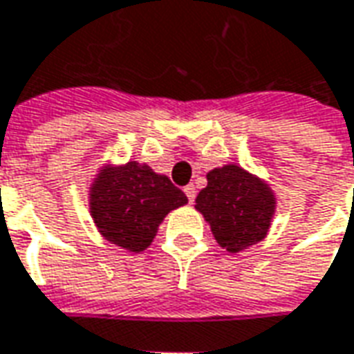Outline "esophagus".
<instances>
[{
    "instance_id": "34e87169",
    "label": "esophagus",
    "mask_w": 354,
    "mask_h": 354,
    "mask_svg": "<svg viewBox=\"0 0 354 354\" xmlns=\"http://www.w3.org/2000/svg\"><path fill=\"white\" fill-rule=\"evenodd\" d=\"M184 194L187 195V201H189V203H194V201H195V194H197V192H195L194 185H185V187H184Z\"/></svg>"
}]
</instances>
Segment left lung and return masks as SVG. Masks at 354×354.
<instances>
[{"mask_svg": "<svg viewBox=\"0 0 354 354\" xmlns=\"http://www.w3.org/2000/svg\"><path fill=\"white\" fill-rule=\"evenodd\" d=\"M195 209L222 249L241 253L268 236L276 194L263 178L230 162L207 172V185L197 195Z\"/></svg>", "mask_w": 354, "mask_h": 354, "instance_id": "obj_1", "label": "left lung"}]
</instances>
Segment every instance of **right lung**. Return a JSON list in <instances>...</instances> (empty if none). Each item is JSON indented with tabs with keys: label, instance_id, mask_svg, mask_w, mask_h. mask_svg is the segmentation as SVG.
<instances>
[{
	"label": "right lung",
	"instance_id": "obj_1",
	"mask_svg": "<svg viewBox=\"0 0 354 354\" xmlns=\"http://www.w3.org/2000/svg\"><path fill=\"white\" fill-rule=\"evenodd\" d=\"M88 199L97 232L130 253L145 251L165 216L187 203L169 178L138 160L103 162L91 180Z\"/></svg>",
	"mask_w": 354,
	"mask_h": 354
}]
</instances>
